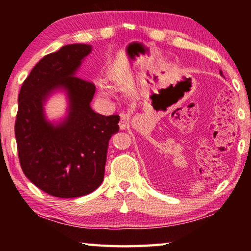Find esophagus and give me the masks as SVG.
<instances>
[{
    "label": "esophagus",
    "instance_id": "34e87169",
    "mask_svg": "<svg viewBox=\"0 0 251 251\" xmlns=\"http://www.w3.org/2000/svg\"><path fill=\"white\" fill-rule=\"evenodd\" d=\"M118 126H120V128L122 130L128 128L129 127V115H127V114H122L120 123H118Z\"/></svg>",
    "mask_w": 251,
    "mask_h": 251
}]
</instances>
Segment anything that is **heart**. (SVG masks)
I'll list each match as a JSON object with an SVG mask.
<instances>
[{
	"instance_id": "obj_1",
	"label": "heart",
	"mask_w": 251,
	"mask_h": 251,
	"mask_svg": "<svg viewBox=\"0 0 251 251\" xmlns=\"http://www.w3.org/2000/svg\"><path fill=\"white\" fill-rule=\"evenodd\" d=\"M100 91H101V93H103L104 95H109V90L107 88V86H106V84L104 83V82H100Z\"/></svg>"
}]
</instances>
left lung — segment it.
Returning a JSON list of instances; mask_svg holds the SVG:
<instances>
[{"label": "left lung", "mask_w": 251, "mask_h": 251, "mask_svg": "<svg viewBox=\"0 0 251 251\" xmlns=\"http://www.w3.org/2000/svg\"><path fill=\"white\" fill-rule=\"evenodd\" d=\"M219 73H220V75H222V76H224V75H223V72H222V71H220V72H219Z\"/></svg>", "instance_id": "8db88e82"}]
</instances>
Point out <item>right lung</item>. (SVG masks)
Wrapping results in <instances>:
<instances>
[{
  "instance_id": "obj_1",
  "label": "right lung",
  "mask_w": 251,
  "mask_h": 251,
  "mask_svg": "<svg viewBox=\"0 0 251 251\" xmlns=\"http://www.w3.org/2000/svg\"><path fill=\"white\" fill-rule=\"evenodd\" d=\"M88 44H70L46 55L21 87L15 138L22 171L34 185L59 198L85 196L104 179L108 142L120 116L95 113V85L75 76ZM57 89L67 92L69 110L58 125L46 120L44 104Z\"/></svg>"
}]
</instances>
